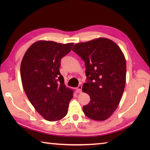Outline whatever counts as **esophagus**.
Instances as JSON below:
<instances>
[{
	"label": "esophagus",
	"instance_id": "obj_1",
	"mask_svg": "<svg viewBox=\"0 0 150 150\" xmlns=\"http://www.w3.org/2000/svg\"><path fill=\"white\" fill-rule=\"evenodd\" d=\"M77 91L78 93H81L82 92V85H79L77 88Z\"/></svg>",
	"mask_w": 150,
	"mask_h": 150
}]
</instances>
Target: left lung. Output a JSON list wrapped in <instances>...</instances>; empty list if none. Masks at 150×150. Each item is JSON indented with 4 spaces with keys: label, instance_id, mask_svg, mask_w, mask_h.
I'll list each match as a JSON object with an SVG mask.
<instances>
[{
    "label": "left lung",
    "instance_id": "1",
    "mask_svg": "<svg viewBox=\"0 0 150 150\" xmlns=\"http://www.w3.org/2000/svg\"><path fill=\"white\" fill-rule=\"evenodd\" d=\"M72 50L84 60L88 82L82 91L90 97L83 106L90 119L103 121L117 110L126 84V62L119 46L107 38L100 37L75 44Z\"/></svg>",
    "mask_w": 150,
    "mask_h": 150
}]
</instances>
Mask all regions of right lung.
Listing matches in <instances>:
<instances>
[{
  "label": "right lung",
  "mask_w": 150,
  "mask_h": 150,
  "mask_svg": "<svg viewBox=\"0 0 150 150\" xmlns=\"http://www.w3.org/2000/svg\"><path fill=\"white\" fill-rule=\"evenodd\" d=\"M73 43L38 40L30 46L21 64L22 87L28 99L41 116L48 121L64 117L73 90L64 84L60 75V60Z\"/></svg>",
  "instance_id": "obj_1"
}]
</instances>
